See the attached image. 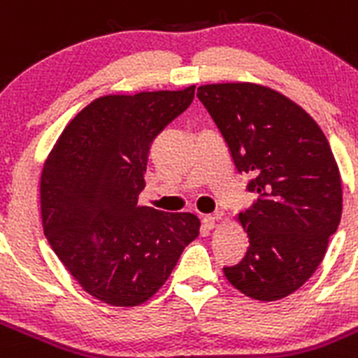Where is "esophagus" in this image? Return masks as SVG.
Segmentation results:
<instances>
[{
    "label": "esophagus",
    "mask_w": 358,
    "mask_h": 358,
    "mask_svg": "<svg viewBox=\"0 0 358 358\" xmlns=\"http://www.w3.org/2000/svg\"><path fill=\"white\" fill-rule=\"evenodd\" d=\"M220 218H222V213L216 211V213H213V215H206L204 218H202V224H204V227H208V229H215L216 222H218Z\"/></svg>",
    "instance_id": "esophagus-1"
}]
</instances>
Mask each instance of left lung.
<instances>
[{
  "instance_id": "1",
  "label": "left lung",
  "mask_w": 358,
  "mask_h": 358,
  "mask_svg": "<svg viewBox=\"0 0 358 358\" xmlns=\"http://www.w3.org/2000/svg\"><path fill=\"white\" fill-rule=\"evenodd\" d=\"M196 97L227 142L238 172L252 173L257 201L238 220L247 255L227 280L254 300L289 296L313 277L336 234L343 186L329 140L289 97L255 83H213Z\"/></svg>"
}]
</instances>
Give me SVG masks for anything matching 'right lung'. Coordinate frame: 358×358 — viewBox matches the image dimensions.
<instances>
[{
    "instance_id": "1",
    "label": "right lung",
    "mask_w": 358,
    "mask_h": 358,
    "mask_svg": "<svg viewBox=\"0 0 358 358\" xmlns=\"http://www.w3.org/2000/svg\"><path fill=\"white\" fill-rule=\"evenodd\" d=\"M193 96L195 85L99 97L67 124L45 159V238L78 284L104 303L134 307L154 296L199 236L193 213L138 204L150 143Z\"/></svg>"
}]
</instances>
